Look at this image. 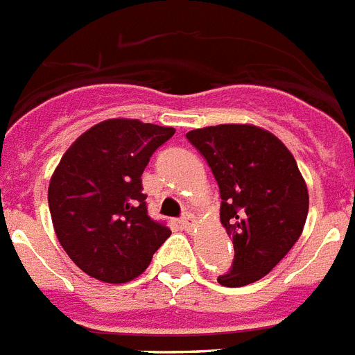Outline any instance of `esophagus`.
Segmentation results:
<instances>
[{"mask_svg": "<svg viewBox=\"0 0 355 355\" xmlns=\"http://www.w3.org/2000/svg\"><path fill=\"white\" fill-rule=\"evenodd\" d=\"M193 224H196V216H193L192 213H184L180 218V225L183 229H187V231H190V229L193 227Z\"/></svg>", "mask_w": 355, "mask_h": 355, "instance_id": "esophagus-1", "label": "esophagus"}]
</instances>
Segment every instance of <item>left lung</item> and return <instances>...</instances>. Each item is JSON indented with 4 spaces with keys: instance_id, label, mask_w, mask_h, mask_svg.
<instances>
[{
    "instance_id": "obj_1",
    "label": "left lung",
    "mask_w": 355,
    "mask_h": 355,
    "mask_svg": "<svg viewBox=\"0 0 355 355\" xmlns=\"http://www.w3.org/2000/svg\"><path fill=\"white\" fill-rule=\"evenodd\" d=\"M220 190V222L233 238L227 288L259 281L290 252L309 209L297 162L275 135L250 124H220L188 131Z\"/></svg>"
}]
</instances>
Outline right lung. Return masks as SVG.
Returning a JSON list of instances; mask_svg holds the SVG:
<instances>
[{
  "label": "right lung",
  "instance_id": "add662e5",
  "mask_svg": "<svg viewBox=\"0 0 355 355\" xmlns=\"http://www.w3.org/2000/svg\"><path fill=\"white\" fill-rule=\"evenodd\" d=\"M174 128L108 119L62 156L48 202L60 245L90 277L128 283L149 266L171 229L147 215L142 172Z\"/></svg>",
  "mask_w": 355,
  "mask_h": 355
}]
</instances>
